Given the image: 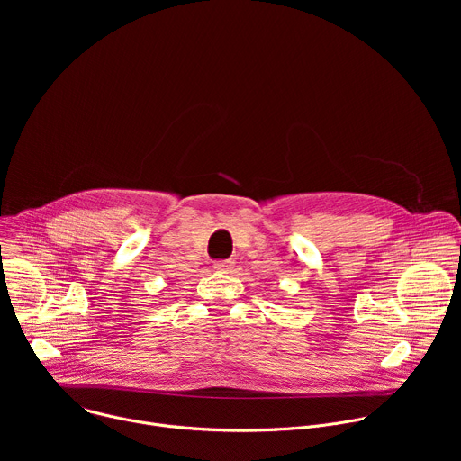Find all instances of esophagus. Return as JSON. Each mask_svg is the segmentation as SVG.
Masks as SVG:
<instances>
[{
    "mask_svg": "<svg viewBox=\"0 0 461 461\" xmlns=\"http://www.w3.org/2000/svg\"><path fill=\"white\" fill-rule=\"evenodd\" d=\"M233 267H235L233 260H219L213 265L215 272H219V274H230L233 270Z\"/></svg>",
    "mask_w": 461,
    "mask_h": 461,
    "instance_id": "34e87169",
    "label": "esophagus"
}]
</instances>
